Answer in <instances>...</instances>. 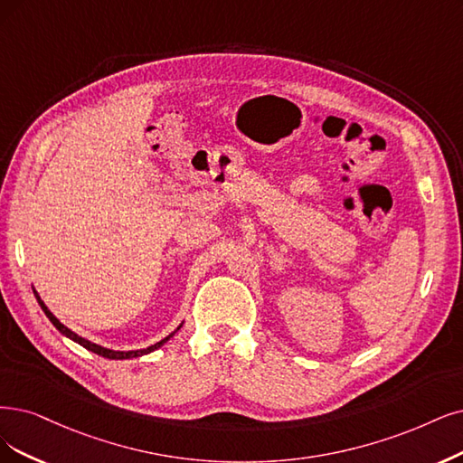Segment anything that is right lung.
<instances>
[{
	"mask_svg": "<svg viewBox=\"0 0 463 463\" xmlns=\"http://www.w3.org/2000/svg\"><path fill=\"white\" fill-rule=\"evenodd\" d=\"M36 294V292H33ZM36 299H38V303H40V307H42V311L45 313V317L53 322V326L61 332V334H64L66 337H71L72 341H76V344H80L81 347H85L88 351H93V353H97V354H100V356H105V358H112V361H124V358H133V356H141V354H146V353H152L154 349H158V347H162L165 341L174 335V334H169L165 339H162V341H158V344H154V345H150V347H146V349H139V351H112V349H105V347H100V345H95V344H91V341H88V339H83V337H80L78 334H74L72 330H68L64 324H61L55 317H53V313H51L47 307H45V303L42 301V298L36 294ZM183 326V324H181ZM179 326V328H181ZM177 328V330H179Z\"/></svg>",
	"mask_w": 463,
	"mask_h": 463,
	"instance_id": "right-lung-1",
	"label": "right lung"
}]
</instances>
